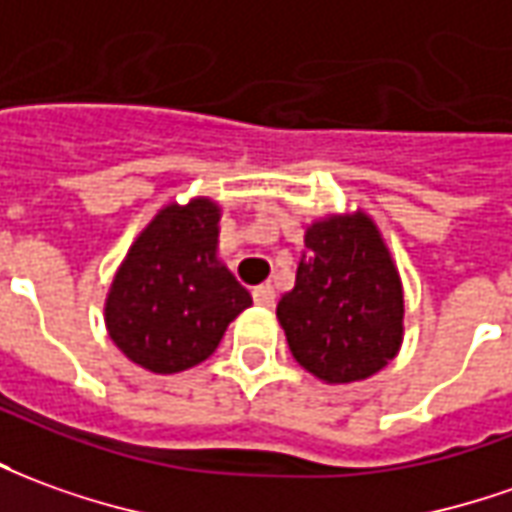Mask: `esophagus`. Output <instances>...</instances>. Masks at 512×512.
<instances>
[{
    "label": "esophagus",
    "instance_id": "1",
    "mask_svg": "<svg viewBox=\"0 0 512 512\" xmlns=\"http://www.w3.org/2000/svg\"><path fill=\"white\" fill-rule=\"evenodd\" d=\"M253 301L264 306V309H270V306H276V290L270 284H262V287L253 290Z\"/></svg>",
    "mask_w": 512,
    "mask_h": 512
}]
</instances>
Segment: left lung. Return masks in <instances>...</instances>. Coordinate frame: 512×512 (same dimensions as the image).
Masks as SVG:
<instances>
[{"label":"left lung","instance_id":"left-lung-1","mask_svg":"<svg viewBox=\"0 0 512 512\" xmlns=\"http://www.w3.org/2000/svg\"><path fill=\"white\" fill-rule=\"evenodd\" d=\"M276 315L295 362L320 382H362L396 359L404 287L370 214H329L306 228L295 287Z\"/></svg>","mask_w":512,"mask_h":512}]
</instances>
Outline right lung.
<instances>
[{"label": "right lung", "mask_w": 512, "mask_h": 512, "mask_svg": "<svg viewBox=\"0 0 512 512\" xmlns=\"http://www.w3.org/2000/svg\"><path fill=\"white\" fill-rule=\"evenodd\" d=\"M220 206L211 197L167 203L133 239L105 298L116 348L150 373L209 359L253 298L220 262Z\"/></svg>", "instance_id": "1"}]
</instances>
